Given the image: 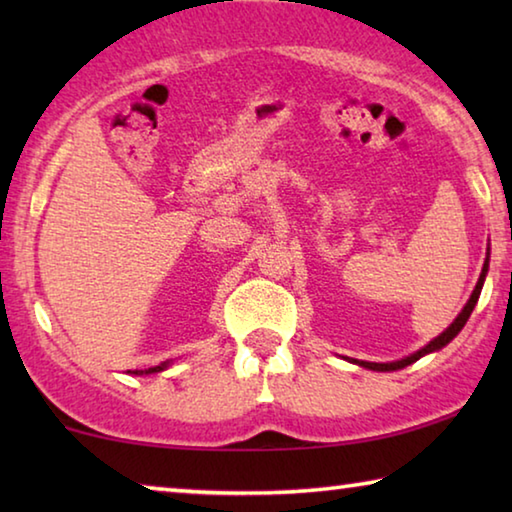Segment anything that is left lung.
Returning <instances> with one entry per match:
<instances>
[{
    "label": "left lung",
    "mask_w": 512,
    "mask_h": 512,
    "mask_svg": "<svg viewBox=\"0 0 512 512\" xmlns=\"http://www.w3.org/2000/svg\"><path fill=\"white\" fill-rule=\"evenodd\" d=\"M488 257H490V253H488ZM488 257H485L483 271H481V275H479V282H476V287H474V291H472L470 300H467V305L463 307L461 314H458V316L454 318V323L449 325L443 334L436 336V339L429 341L427 345H424V348H420L418 352H413V354H409V357H404V359H400V361H391V363H375V361H359V359H348V361L357 363V366H361V368H368V370L391 372V370H402V368H406V366H411V363H415L418 359H422L424 354H429V352H436V350H440V348H445V345H447L449 341H452L454 336H456L458 332H461V329L465 327L467 318H470L472 309H474V305H476V300H479V296H481V289H483L485 275H488V266H490V264H488V262H490Z\"/></svg>",
    "instance_id": "1"
}]
</instances>
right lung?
Wrapping results in <instances>:
<instances>
[{"label": "right lung", "mask_w": 512, "mask_h": 512, "mask_svg": "<svg viewBox=\"0 0 512 512\" xmlns=\"http://www.w3.org/2000/svg\"><path fill=\"white\" fill-rule=\"evenodd\" d=\"M169 366V361H164V363H160V366H155V368H149V370H135V375H153V372H160V370H164ZM131 372V370H128Z\"/></svg>", "instance_id": "obj_1"}]
</instances>
